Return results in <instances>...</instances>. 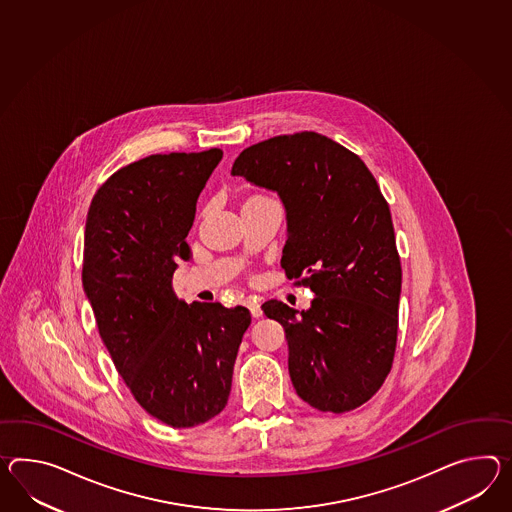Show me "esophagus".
<instances>
[{
    "instance_id": "esophagus-1",
    "label": "esophagus",
    "mask_w": 512,
    "mask_h": 512,
    "mask_svg": "<svg viewBox=\"0 0 512 512\" xmlns=\"http://www.w3.org/2000/svg\"><path fill=\"white\" fill-rule=\"evenodd\" d=\"M246 305L250 307L251 316L253 318H261L262 316V309H261V303H259V300L257 298H253V296H250L248 300H246Z\"/></svg>"
}]
</instances>
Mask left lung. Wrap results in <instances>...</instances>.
Wrapping results in <instances>:
<instances>
[{
	"mask_svg": "<svg viewBox=\"0 0 512 512\" xmlns=\"http://www.w3.org/2000/svg\"><path fill=\"white\" fill-rule=\"evenodd\" d=\"M231 174L277 192L287 211L281 266L316 294L307 311L262 303L285 329L298 396L322 412L361 407L392 368L401 294L392 216L374 175L314 131L253 144Z\"/></svg>",
	"mask_w": 512,
	"mask_h": 512,
	"instance_id": "obj_1",
	"label": "left lung"
}]
</instances>
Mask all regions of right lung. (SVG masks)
Segmentation results:
<instances>
[{
    "mask_svg": "<svg viewBox=\"0 0 512 512\" xmlns=\"http://www.w3.org/2000/svg\"><path fill=\"white\" fill-rule=\"evenodd\" d=\"M218 148L150 155L114 172L94 194L85 225L83 288L101 340L138 405L172 427L224 411L246 307L188 305L175 296L177 262Z\"/></svg>",
    "mask_w": 512,
    "mask_h": 512,
    "instance_id": "add662e5",
    "label": "right lung"
}]
</instances>
